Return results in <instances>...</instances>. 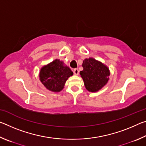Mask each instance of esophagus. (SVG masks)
<instances>
[{
	"label": "esophagus",
	"mask_w": 146,
	"mask_h": 146,
	"mask_svg": "<svg viewBox=\"0 0 146 146\" xmlns=\"http://www.w3.org/2000/svg\"><path fill=\"white\" fill-rule=\"evenodd\" d=\"M73 73H74V74H75V75H78V74H79V70H78L77 68L75 69V70H73Z\"/></svg>",
	"instance_id": "obj_1"
}]
</instances>
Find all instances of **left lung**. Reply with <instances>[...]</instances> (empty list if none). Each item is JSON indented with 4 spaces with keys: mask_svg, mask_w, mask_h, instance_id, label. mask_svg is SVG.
Here are the masks:
<instances>
[{
    "mask_svg": "<svg viewBox=\"0 0 146 146\" xmlns=\"http://www.w3.org/2000/svg\"><path fill=\"white\" fill-rule=\"evenodd\" d=\"M83 70L80 72L86 90L97 92L105 86L110 75L109 68L104 64L92 57L86 58L82 64Z\"/></svg>",
    "mask_w": 146,
    "mask_h": 146,
    "instance_id": "1",
    "label": "left lung"
}]
</instances>
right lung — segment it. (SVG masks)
I'll return each instance as SVG.
<instances>
[{
  "label": "right lung",
  "instance_id": "1",
  "mask_svg": "<svg viewBox=\"0 0 146 146\" xmlns=\"http://www.w3.org/2000/svg\"><path fill=\"white\" fill-rule=\"evenodd\" d=\"M73 75V71L63 61L55 59L40 68L39 80L47 90L58 93L63 90L69 77Z\"/></svg>",
  "mask_w": 146,
  "mask_h": 146
}]
</instances>
